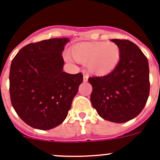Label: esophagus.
Instances as JSON below:
<instances>
[{"mask_svg": "<svg viewBox=\"0 0 160 160\" xmlns=\"http://www.w3.org/2000/svg\"><path fill=\"white\" fill-rule=\"evenodd\" d=\"M88 79V75L83 74V82H87Z\"/></svg>", "mask_w": 160, "mask_h": 160, "instance_id": "1", "label": "esophagus"}]
</instances>
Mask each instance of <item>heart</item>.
Listing matches in <instances>:
<instances>
[{
	"label": "heart",
	"instance_id": "b5f03b06",
	"mask_svg": "<svg viewBox=\"0 0 160 160\" xmlns=\"http://www.w3.org/2000/svg\"><path fill=\"white\" fill-rule=\"evenodd\" d=\"M72 57L80 63H87L92 73L104 76L114 71L120 60V48L114 42H83L74 45Z\"/></svg>",
	"mask_w": 160,
	"mask_h": 160
}]
</instances>
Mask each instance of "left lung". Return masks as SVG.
Wrapping results in <instances>:
<instances>
[{
	"mask_svg": "<svg viewBox=\"0 0 160 160\" xmlns=\"http://www.w3.org/2000/svg\"><path fill=\"white\" fill-rule=\"evenodd\" d=\"M112 41L120 48V60L109 74L89 77L91 102L103 119L124 123L136 117L146 105L150 92L149 65L136 44L120 39Z\"/></svg>",
	"mask_w": 160,
	"mask_h": 160,
	"instance_id": "left-lung-1",
	"label": "left lung"
}]
</instances>
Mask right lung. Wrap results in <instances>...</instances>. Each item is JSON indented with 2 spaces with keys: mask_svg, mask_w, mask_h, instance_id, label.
<instances>
[{
  "mask_svg": "<svg viewBox=\"0 0 160 160\" xmlns=\"http://www.w3.org/2000/svg\"><path fill=\"white\" fill-rule=\"evenodd\" d=\"M68 38H53L23 47L12 60L9 94L12 107L32 128L49 130L67 117L83 74L63 72Z\"/></svg>",
  "mask_w": 160,
  "mask_h": 160,
  "instance_id": "obj_1",
  "label": "right lung"
}]
</instances>
